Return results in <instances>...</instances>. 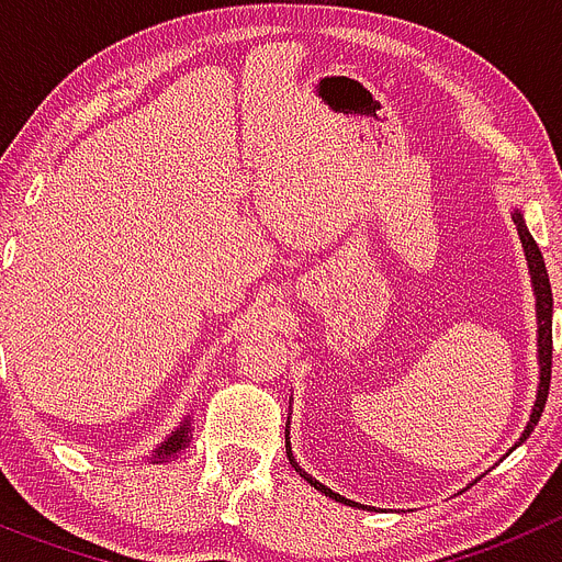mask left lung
Masks as SVG:
<instances>
[{
    "label": "left lung",
    "instance_id": "left-lung-1",
    "mask_svg": "<svg viewBox=\"0 0 562 562\" xmlns=\"http://www.w3.org/2000/svg\"><path fill=\"white\" fill-rule=\"evenodd\" d=\"M513 222L518 227V236H520V245H524V256H526V267H529V276H532V292H535V315H538V366H540V382H538V394H535V405H532V414H529V422H526L524 434H520L518 445L520 448L529 434L535 430V425L540 422V414H543V405H546V396H549V382H552V310H554V301H552V284H549V272H546V261H543V252L540 247L535 245L532 233L526 227L524 222V213L515 207L513 211ZM290 419V416H286ZM286 459L290 464L295 467V473L306 481L310 486L321 490L324 495H329L331 501H340V504H349V506H360L355 501L342 498V495L331 493L329 486H324L317 479H312L306 470H301V464L295 461L292 456V445H290V430H286ZM371 509V506H369Z\"/></svg>",
    "mask_w": 562,
    "mask_h": 562
}]
</instances>
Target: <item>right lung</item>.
<instances>
[{"mask_svg": "<svg viewBox=\"0 0 562 562\" xmlns=\"http://www.w3.org/2000/svg\"><path fill=\"white\" fill-rule=\"evenodd\" d=\"M191 439H193V436H191V416H186V419H182L180 425H177V428H173L171 434H168L166 439H162L160 445L151 450V456H148V459H151V464H160V461H171L173 456L186 450V445Z\"/></svg>", "mask_w": 562, "mask_h": 562, "instance_id": "right-lung-1", "label": "right lung"}]
</instances>
